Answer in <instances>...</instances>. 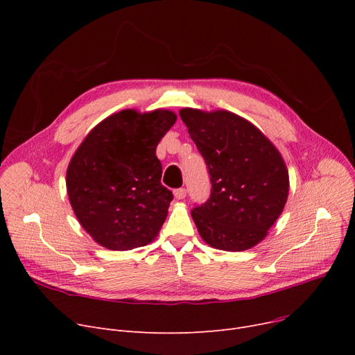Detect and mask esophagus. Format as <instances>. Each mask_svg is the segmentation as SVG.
<instances>
[{
	"label": "esophagus",
	"instance_id": "34e87169",
	"mask_svg": "<svg viewBox=\"0 0 355 355\" xmlns=\"http://www.w3.org/2000/svg\"><path fill=\"white\" fill-rule=\"evenodd\" d=\"M174 196H175V198H178V200H182V198H185V196H187V190L185 189H177L175 191H174Z\"/></svg>",
	"mask_w": 355,
	"mask_h": 355
}]
</instances>
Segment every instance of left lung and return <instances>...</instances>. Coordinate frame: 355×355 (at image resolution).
<instances>
[{
	"instance_id": "obj_1",
	"label": "left lung",
	"mask_w": 355,
	"mask_h": 355,
	"mask_svg": "<svg viewBox=\"0 0 355 355\" xmlns=\"http://www.w3.org/2000/svg\"><path fill=\"white\" fill-rule=\"evenodd\" d=\"M180 116L210 174V197L191 210L200 236L220 250L253 248L288 198L289 175L281 154L256 126L232 112L185 107Z\"/></svg>"
}]
</instances>
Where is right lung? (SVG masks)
Segmentation results:
<instances>
[{"instance_id": "1", "label": "right lung", "mask_w": 355, "mask_h": 355, "mask_svg": "<svg viewBox=\"0 0 355 355\" xmlns=\"http://www.w3.org/2000/svg\"><path fill=\"white\" fill-rule=\"evenodd\" d=\"M175 121L174 112L164 109L121 110L93 128L74 153L67 194L96 243L130 250L157 237L174 196L161 184L155 149Z\"/></svg>"}]
</instances>
